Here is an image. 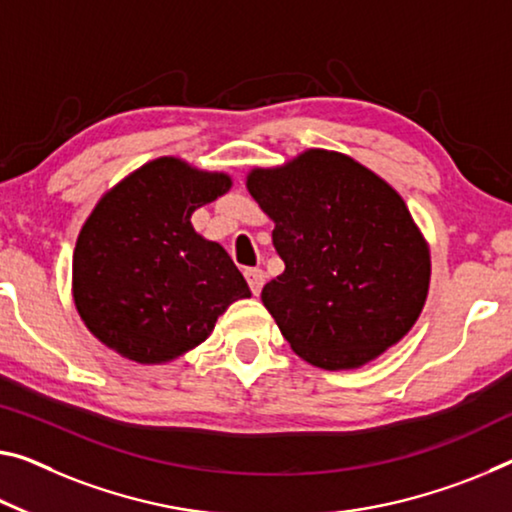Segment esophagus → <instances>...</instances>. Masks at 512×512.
<instances>
[{
	"mask_svg": "<svg viewBox=\"0 0 512 512\" xmlns=\"http://www.w3.org/2000/svg\"><path fill=\"white\" fill-rule=\"evenodd\" d=\"M245 277H247V281H249L251 293L261 295L263 283H265V272L258 270V267H249V270H245Z\"/></svg>",
	"mask_w": 512,
	"mask_h": 512,
	"instance_id": "1",
	"label": "esophagus"
}]
</instances>
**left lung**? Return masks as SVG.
<instances>
[{
  "label": "left lung",
  "mask_w": 512,
  "mask_h": 512,
  "mask_svg": "<svg viewBox=\"0 0 512 512\" xmlns=\"http://www.w3.org/2000/svg\"><path fill=\"white\" fill-rule=\"evenodd\" d=\"M247 187L286 263L261 300L297 355L327 371L359 368L410 332L430 251L391 185L348 155L311 148L254 169Z\"/></svg>",
  "instance_id": "8db88e82"
}]
</instances>
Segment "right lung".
Wrapping results in <instances>:
<instances>
[{"mask_svg":"<svg viewBox=\"0 0 512 512\" xmlns=\"http://www.w3.org/2000/svg\"><path fill=\"white\" fill-rule=\"evenodd\" d=\"M231 178L160 157L107 192L82 226L73 297L84 325L139 364H162L203 343L249 286L222 245L192 229V212Z\"/></svg>","mask_w":512,"mask_h":512,"instance_id":"obj_1","label":"right lung"}]
</instances>
